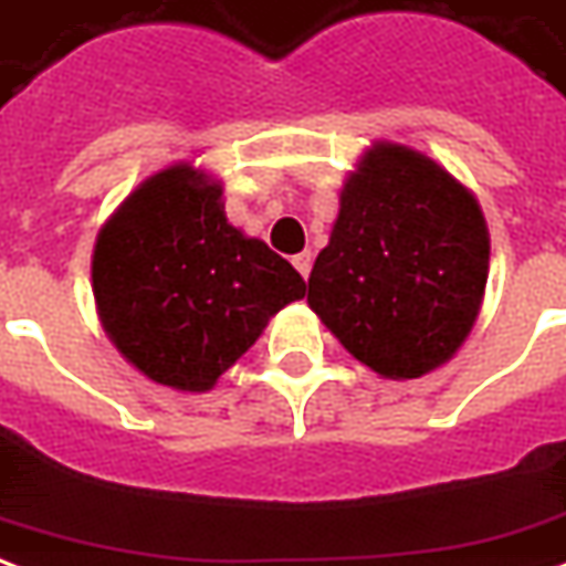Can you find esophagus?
Returning a JSON list of instances; mask_svg holds the SVG:
<instances>
[{"mask_svg":"<svg viewBox=\"0 0 566 566\" xmlns=\"http://www.w3.org/2000/svg\"><path fill=\"white\" fill-rule=\"evenodd\" d=\"M312 261H315V258H312V251H300V254H294V266H296V272L303 275V279H308V272H312Z\"/></svg>","mask_w":566,"mask_h":566,"instance_id":"1","label":"esophagus"}]
</instances>
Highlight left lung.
I'll use <instances>...</instances> for the list:
<instances>
[{
	"label": "left lung",
	"mask_w": 566,
	"mask_h": 566,
	"mask_svg": "<svg viewBox=\"0 0 566 566\" xmlns=\"http://www.w3.org/2000/svg\"><path fill=\"white\" fill-rule=\"evenodd\" d=\"M489 228L468 188L429 155L380 140L350 170L308 305L380 378L443 366L474 329Z\"/></svg>",
	"instance_id": "left-lung-1"
}]
</instances>
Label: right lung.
<instances>
[{
    "label": "right lung",
    "instance_id": "right-lung-1",
    "mask_svg": "<svg viewBox=\"0 0 566 566\" xmlns=\"http://www.w3.org/2000/svg\"><path fill=\"white\" fill-rule=\"evenodd\" d=\"M92 294L116 350L146 378L207 392L272 315L303 300V275L233 228L221 182L170 165L134 188L92 251Z\"/></svg>",
    "mask_w": 566,
    "mask_h": 566
}]
</instances>
